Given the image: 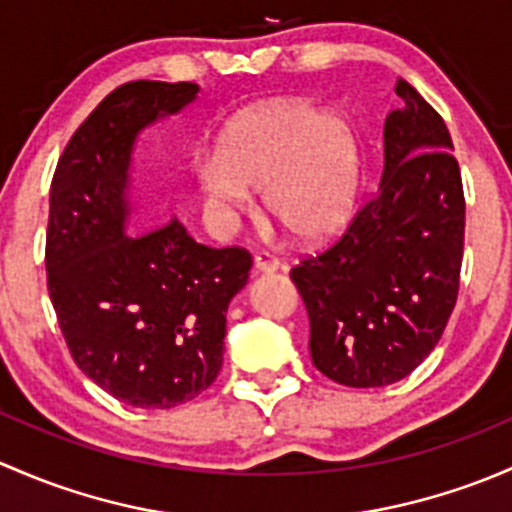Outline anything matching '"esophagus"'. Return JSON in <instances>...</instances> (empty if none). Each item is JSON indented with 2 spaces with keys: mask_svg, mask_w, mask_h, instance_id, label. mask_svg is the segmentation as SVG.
Listing matches in <instances>:
<instances>
[{
  "mask_svg": "<svg viewBox=\"0 0 512 512\" xmlns=\"http://www.w3.org/2000/svg\"><path fill=\"white\" fill-rule=\"evenodd\" d=\"M254 268L258 273H273L281 268V261L271 254V251H258L254 258Z\"/></svg>",
  "mask_w": 512,
  "mask_h": 512,
  "instance_id": "34e87169",
  "label": "esophagus"
}]
</instances>
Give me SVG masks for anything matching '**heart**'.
I'll list each match as a JSON object with an SVG mask.
<instances>
[{
	"label": "heart",
	"mask_w": 512,
	"mask_h": 512,
	"mask_svg": "<svg viewBox=\"0 0 512 512\" xmlns=\"http://www.w3.org/2000/svg\"><path fill=\"white\" fill-rule=\"evenodd\" d=\"M199 184L224 219L254 207L305 239H323L350 217L360 189V142L350 120L318 105L281 103L244 115L221 142V157L199 162Z\"/></svg>",
	"instance_id": "b5f03b06"
}]
</instances>
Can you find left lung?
<instances>
[{"instance_id": "1", "label": "left lung", "mask_w": 512, "mask_h": 512, "mask_svg": "<svg viewBox=\"0 0 512 512\" xmlns=\"http://www.w3.org/2000/svg\"><path fill=\"white\" fill-rule=\"evenodd\" d=\"M384 120V175L340 239L291 278L308 308L310 357L345 387L412 374L458 298L466 199L444 118L407 81Z\"/></svg>"}]
</instances>
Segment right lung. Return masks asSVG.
Returning a JSON list of instances; mask_svg holds the SVG:
<instances>
[{
    "label": "right lung",
    "mask_w": 512,
    "mask_h": 512,
    "mask_svg": "<svg viewBox=\"0 0 512 512\" xmlns=\"http://www.w3.org/2000/svg\"><path fill=\"white\" fill-rule=\"evenodd\" d=\"M197 91L123 83L73 133L51 182L46 283L63 340L88 379L140 409H172L217 379L226 308L251 271L249 251L197 244L175 217L130 221L135 138Z\"/></svg>",
    "instance_id": "add662e5"
}]
</instances>
